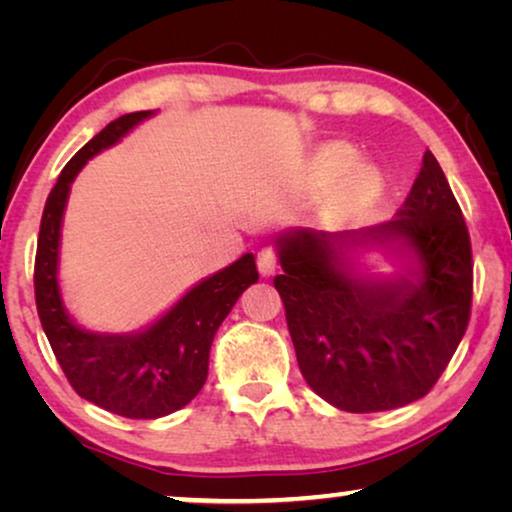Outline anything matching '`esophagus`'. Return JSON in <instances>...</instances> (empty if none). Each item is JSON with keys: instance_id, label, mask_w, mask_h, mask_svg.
<instances>
[{"instance_id": "esophagus-1", "label": "esophagus", "mask_w": 512, "mask_h": 512, "mask_svg": "<svg viewBox=\"0 0 512 512\" xmlns=\"http://www.w3.org/2000/svg\"><path fill=\"white\" fill-rule=\"evenodd\" d=\"M256 265H258V272H261L263 277L275 275V270L279 268L277 251L272 249V247H263V249L256 254Z\"/></svg>"}]
</instances>
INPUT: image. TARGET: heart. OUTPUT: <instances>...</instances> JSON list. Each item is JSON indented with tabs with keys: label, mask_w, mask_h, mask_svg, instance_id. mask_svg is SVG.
<instances>
[{
	"label": "heart",
	"mask_w": 512,
	"mask_h": 512,
	"mask_svg": "<svg viewBox=\"0 0 512 512\" xmlns=\"http://www.w3.org/2000/svg\"><path fill=\"white\" fill-rule=\"evenodd\" d=\"M356 153L349 149L347 144H326L312 156V177L328 184L342 177L349 167L354 165ZM382 191V177L373 167H359V170L349 172L342 184L335 191V207L340 212H359V209L368 207L370 202L377 200Z\"/></svg>",
	"instance_id": "b5f03b06"
}]
</instances>
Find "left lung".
I'll return each instance as SVG.
<instances>
[{
	"instance_id": "8db88e82",
	"label": "left lung",
	"mask_w": 512,
	"mask_h": 512,
	"mask_svg": "<svg viewBox=\"0 0 512 512\" xmlns=\"http://www.w3.org/2000/svg\"><path fill=\"white\" fill-rule=\"evenodd\" d=\"M384 236H401L416 249L419 283H361L337 268L342 243ZM279 261L284 272L272 282L300 373L340 410H394L429 394L471 319V237L431 151L394 219L356 233L284 235Z\"/></svg>"
}]
</instances>
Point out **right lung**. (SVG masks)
Listing matches in <instances>:
<instances>
[{
	"label": "right lung",
	"mask_w": 512,
	"mask_h": 512,
	"mask_svg": "<svg viewBox=\"0 0 512 512\" xmlns=\"http://www.w3.org/2000/svg\"><path fill=\"white\" fill-rule=\"evenodd\" d=\"M149 114L135 111L111 121L65 165L48 193L34 258L37 312L67 382L81 398L128 419L165 417L200 394L214 333L242 291L258 279L254 256L244 254L188 291L163 319L137 335L88 333L62 310L58 244L69 184L88 158L118 142Z\"/></svg>",
	"instance_id": "1"
}]
</instances>
